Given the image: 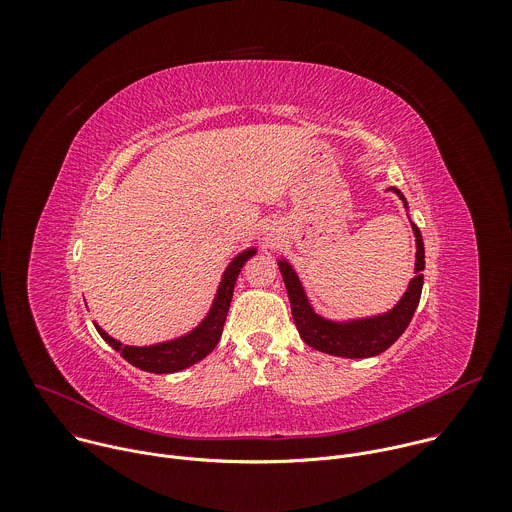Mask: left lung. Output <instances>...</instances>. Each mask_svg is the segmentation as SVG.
<instances>
[{
  "label": "left lung",
  "mask_w": 512,
  "mask_h": 512,
  "mask_svg": "<svg viewBox=\"0 0 512 512\" xmlns=\"http://www.w3.org/2000/svg\"><path fill=\"white\" fill-rule=\"evenodd\" d=\"M393 190L405 204V196L397 188ZM413 233H415V277L409 281L407 291L403 298L397 302L395 308H391L385 314L371 316V318H356V320H346V322H334L326 320L320 314L314 312L310 306V300L306 296V289L296 273V269L291 267L285 259H279V271L287 289L289 304H291V316H294V322L298 326V332L302 340L326 354L334 356H344V358H369L385 352L409 326L419 298H421V287H423V269H425V249H423V239L419 229L411 223Z\"/></svg>",
  "instance_id": "left-lung-1"
}]
</instances>
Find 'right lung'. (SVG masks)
I'll return each mask as SVG.
<instances>
[{
    "label": "right lung",
    "mask_w": 512,
    "mask_h": 512,
    "mask_svg": "<svg viewBox=\"0 0 512 512\" xmlns=\"http://www.w3.org/2000/svg\"><path fill=\"white\" fill-rule=\"evenodd\" d=\"M257 253L255 247L239 253L229 267L223 273L221 283H218L214 302L206 314V318L188 334L168 340V342H160V344H152V346H127L121 344L119 340L111 338L101 326L95 324L97 332L101 334V338L113 346L127 362H131L133 367L148 371V373H156V375H164V373H178L184 371L192 364H196L198 360H202L208 352L214 350V346L221 340L223 334V326L231 308V300H233V291H235V283L237 277L243 269V265Z\"/></svg>",
    "instance_id": "right-lung-1"
}]
</instances>
